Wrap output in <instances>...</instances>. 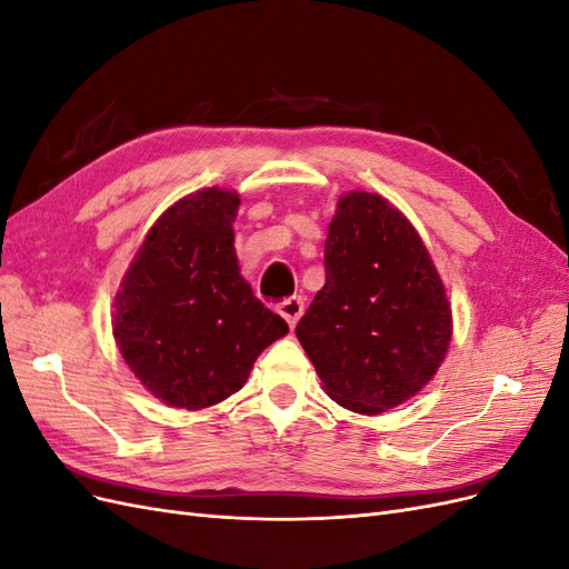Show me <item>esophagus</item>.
<instances>
[{
  "label": "esophagus",
  "mask_w": 569,
  "mask_h": 569,
  "mask_svg": "<svg viewBox=\"0 0 569 569\" xmlns=\"http://www.w3.org/2000/svg\"><path fill=\"white\" fill-rule=\"evenodd\" d=\"M278 311H280V316L289 322V327H295L297 320H299L301 313H303V299H301V297H289V299H284V301L278 306Z\"/></svg>",
  "instance_id": "34e87169"
}]
</instances>
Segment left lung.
<instances>
[{"instance_id": "left-lung-1", "label": "left lung", "mask_w": 569, "mask_h": 569, "mask_svg": "<svg viewBox=\"0 0 569 569\" xmlns=\"http://www.w3.org/2000/svg\"><path fill=\"white\" fill-rule=\"evenodd\" d=\"M325 287L297 325L332 401L377 416L416 396L443 363L453 318L410 220L372 192H349L325 239Z\"/></svg>"}]
</instances>
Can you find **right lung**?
Returning a JSON list of instances; mask_svg holds the SVG:
<instances>
[{
    "instance_id": "1",
    "label": "right lung",
    "mask_w": 569,
    "mask_h": 569,
    "mask_svg": "<svg viewBox=\"0 0 569 569\" xmlns=\"http://www.w3.org/2000/svg\"><path fill=\"white\" fill-rule=\"evenodd\" d=\"M234 189L209 187L153 222L113 301L120 356L157 399L201 410L244 387L256 358L289 332L239 274Z\"/></svg>"
}]
</instances>
